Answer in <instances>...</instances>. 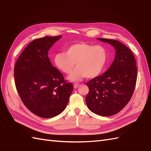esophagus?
I'll return each instance as SVG.
<instances>
[{
  "label": "esophagus",
  "mask_w": 151,
  "mask_h": 151,
  "mask_svg": "<svg viewBox=\"0 0 151 151\" xmlns=\"http://www.w3.org/2000/svg\"><path fill=\"white\" fill-rule=\"evenodd\" d=\"M78 87H79V84H78V83H75V84H74V88H78Z\"/></svg>",
  "instance_id": "esophagus-1"
}]
</instances>
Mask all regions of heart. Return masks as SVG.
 Returning a JSON list of instances; mask_svg holds the SVG:
<instances>
[{"mask_svg":"<svg viewBox=\"0 0 151 151\" xmlns=\"http://www.w3.org/2000/svg\"><path fill=\"white\" fill-rule=\"evenodd\" d=\"M108 59L106 50L102 46L78 42L68 46L65 52L54 57V63L58 69L69 75L73 82H79L85 77L94 78L99 76L105 68Z\"/></svg>","mask_w":151,"mask_h":151,"instance_id":"1","label":"heart"}]
</instances>
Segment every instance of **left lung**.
Segmentation results:
<instances>
[{
	"label": "left lung",
	"mask_w": 151,
	"mask_h": 151,
	"mask_svg": "<svg viewBox=\"0 0 151 151\" xmlns=\"http://www.w3.org/2000/svg\"><path fill=\"white\" fill-rule=\"evenodd\" d=\"M116 50L115 60L103 74L88 82L89 88L86 101L92 112L110 116L119 112L132 97L137 79V67L133 53L117 40L99 38Z\"/></svg>",
	"instance_id": "1"
}]
</instances>
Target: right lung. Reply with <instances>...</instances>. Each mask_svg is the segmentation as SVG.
<instances>
[{"instance_id": "add662e5", "label": "right lung", "mask_w": 151, "mask_h": 151, "mask_svg": "<svg viewBox=\"0 0 151 151\" xmlns=\"http://www.w3.org/2000/svg\"><path fill=\"white\" fill-rule=\"evenodd\" d=\"M61 36L36 39L26 46L14 65L15 86L23 103L37 116L51 118L67 106L73 86L54 66L48 52Z\"/></svg>"}]
</instances>
